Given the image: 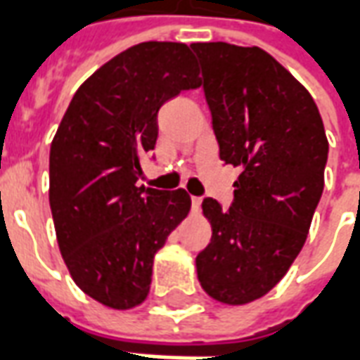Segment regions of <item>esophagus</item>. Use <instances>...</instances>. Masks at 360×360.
<instances>
[{
    "label": "esophagus",
    "instance_id": "1",
    "mask_svg": "<svg viewBox=\"0 0 360 360\" xmlns=\"http://www.w3.org/2000/svg\"><path fill=\"white\" fill-rule=\"evenodd\" d=\"M191 202H193V212H200V204H202V198H200V196H193V200H191Z\"/></svg>",
    "mask_w": 360,
    "mask_h": 360
}]
</instances>
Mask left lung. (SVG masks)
<instances>
[{"label": "left lung", "instance_id": "1", "mask_svg": "<svg viewBox=\"0 0 360 360\" xmlns=\"http://www.w3.org/2000/svg\"><path fill=\"white\" fill-rule=\"evenodd\" d=\"M219 158L241 169L235 198L221 210L204 198L212 241L196 257L212 299L239 307L278 285L309 235L324 191L328 139L309 90L262 48L191 44Z\"/></svg>", "mask_w": 360, "mask_h": 360}]
</instances>
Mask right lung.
Segmentation results:
<instances>
[{"label":"right lung","instance_id":"1","mask_svg":"<svg viewBox=\"0 0 360 360\" xmlns=\"http://www.w3.org/2000/svg\"><path fill=\"white\" fill-rule=\"evenodd\" d=\"M200 84L187 44H136L82 82L51 141L59 250L75 283L103 307L129 310L148 297L154 257L191 210L185 188L136 181L162 103Z\"/></svg>","mask_w":360,"mask_h":360}]
</instances>
